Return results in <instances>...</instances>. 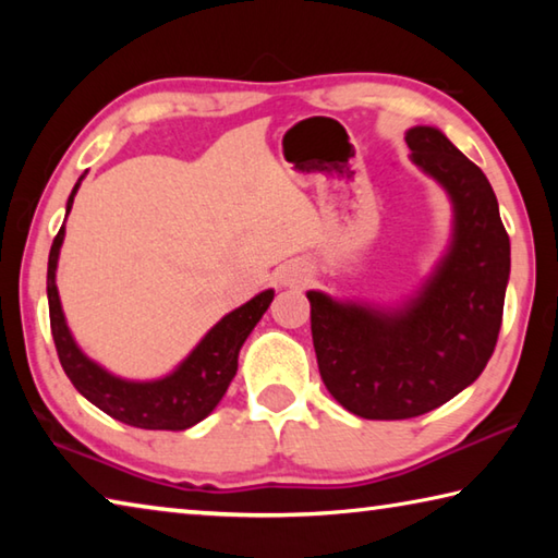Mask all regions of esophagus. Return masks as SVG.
<instances>
[{
    "label": "esophagus",
    "mask_w": 558,
    "mask_h": 558,
    "mask_svg": "<svg viewBox=\"0 0 558 558\" xmlns=\"http://www.w3.org/2000/svg\"><path fill=\"white\" fill-rule=\"evenodd\" d=\"M305 270H298V268H292V270H286L280 276V282L282 286H290V288H298V286H302V282H305Z\"/></svg>",
    "instance_id": "obj_1"
}]
</instances>
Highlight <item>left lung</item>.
<instances>
[{
    "label": "left lung",
    "instance_id": "obj_1",
    "mask_svg": "<svg viewBox=\"0 0 558 558\" xmlns=\"http://www.w3.org/2000/svg\"><path fill=\"white\" fill-rule=\"evenodd\" d=\"M405 143L452 202L446 258L403 307L376 310L307 292L319 376L349 413L369 421L415 418L483 374L509 280V235L483 169L436 128H411Z\"/></svg>",
    "mask_w": 558,
    "mask_h": 558
}]
</instances>
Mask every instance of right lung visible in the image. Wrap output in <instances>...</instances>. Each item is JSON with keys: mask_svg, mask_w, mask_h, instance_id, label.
Instances as JSON below:
<instances>
[{"mask_svg": "<svg viewBox=\"0 0 558 558\" xmlns=\"http://www.w3.org/2000/svg\"><path fill=\"white\" fill-rule=\"evenodd\" d=\"M81 179L69 196L65 214L71 211ZM63 235L65 226H61L51 245L46 292H49L53 344L71 384L93 405H98L100 411L135 428L186 430L204 421L216 409V403L223 399L226 389H229L235 369H239L241 347L272 302V290L260 292V295L248 300L239 310L221 317V323H216L202 342L194 347V352L172 374H167L165 379L128 381L120 379V376H112L83 354L78 344H75L69 325H65L59 288H56V266H59Z\"/></svg>", "mask_w": 558, "mask_h": 558, "instance_id": "1", "label": "right lung"}]
</instances>
